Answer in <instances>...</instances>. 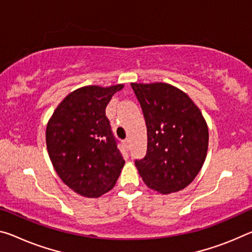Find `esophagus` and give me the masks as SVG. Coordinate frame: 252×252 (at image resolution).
I'll return each instance as SVG.
<instances>
[{
	"label": "esophagus",
	"mask_w": 252,
	"mask_h": 252,
	"mask_svg": "<svg viewBox=\"0 0 252 252\" xmlns=\"http://www.w3.org/2000/svg\"><path fill=\"white\" fill-rule=\"evenodd\" d=\"M123 145H125V147L129 148V146H130V140H129V139H126V140L123 141Z\"/></svg>",
	"instance_id": "1"
}]
</instances>
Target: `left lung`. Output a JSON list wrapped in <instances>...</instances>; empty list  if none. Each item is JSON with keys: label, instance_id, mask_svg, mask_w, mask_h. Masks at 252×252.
<instances>
[{"label": "left lung", "instance_id": "1", "mask_svg": "<svg viewBox=\"0 0 252 252\" xmlns=\"http://www.w3.org/2000/svg\"><path fill=\"white\" fill-rule=\"evenodd\" d=\"M147 126V155L135 167L149 189L170 194L194 181L205 161L209 127L185 92L167 83H131Z\"/></svg>", "mask_w": 252, "mask_h": 252}]
</instances>
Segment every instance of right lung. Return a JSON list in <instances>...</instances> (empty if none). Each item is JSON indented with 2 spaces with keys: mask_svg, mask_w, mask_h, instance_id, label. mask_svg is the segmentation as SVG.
I'll list each match as a JSON object with an SVG mask.
<instances>
[{
  "mask_svg": "<svg viewBox=\"0 0 252 252\" xmlns=\"http://www.w3.org/2000/svg\"><path fill=\"white\" fill-rule=\"evenodd\" d=\"M125 85H90L69 93L56 107L46 143L56 173L69 189L98 197L113 189L125 166L105 107Z\"/></svg>",
  "mask_w": 252,
  "mask_h": 252,
  "instance_id": "right-lung-1",
  "label": "right lung"
}]
</instances>
